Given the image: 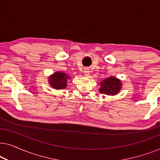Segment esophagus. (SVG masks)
<instances>
[{
	"mask_svg": "<svg viewBox=\"0 0 160 160\" xmlns=\"http://www.w3.org/2000/svg\"><path fill=\"white\" fill-rule=\"evenodd\" d=\"M84 75L86 76H89V75H90V71H89V69H84Z\"/></svg>",
	"mask_w": 160,
	"mask_h": 160,
	"instance_id": "esophagus-1",
	"label": "esophagus"
}]
</instances>
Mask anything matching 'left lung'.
Instances as JSON below:
<instances>
[{"label":"left lung","mask_w":160,"mask_h":160,"mask_svg":"<svg viewBox=\"0 0 160 160\" xmlns=\"http://www.w3.org/2000/svg\"><path fill=\"white\" fill-rule=\"evenodd\" d=\"M122 88V82L119 78L111 76L100 82V92L107 95H116Z\"/></svg>","instance_id":"1"}]
</instances>
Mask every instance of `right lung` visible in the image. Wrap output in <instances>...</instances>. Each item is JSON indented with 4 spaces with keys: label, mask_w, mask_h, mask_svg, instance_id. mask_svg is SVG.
<instances>
[{
    "label": "right lung",
    "mask_w": 160,
    "mask_h": 160,
    "mask_svg": "<svg viewBox=\"0 0 160 160\" xmlns=\"http://www.w3.org/2000/svg\"><path fill=\"white\" fill-rule=\"evenodd\" d=\"M70 76L63 72H55L49 78V83L50 86L56 89H62L66 88L68 79Z\"/></svg>",
    "instance_id": "right-lung-1"
}]
</instances>
